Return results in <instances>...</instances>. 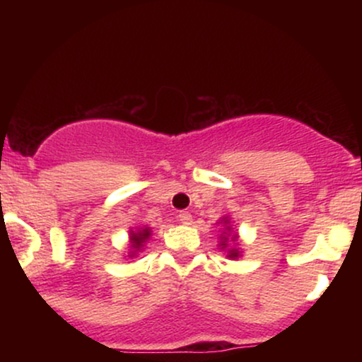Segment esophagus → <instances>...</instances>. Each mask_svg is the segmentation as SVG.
I'll use <instances>...</instances> for the list:
<instances>
[{
	"label": "esophagus",
	"instance_id": "34e87169",
	"mask_svg": "<svg viewBox=\"0 0 362 362\" xmlns=\"http://www.w3.org/2000/svg\"><path fill=\"white\" fill-rule=\"evenodd\" d=\"M178 221L182 224H190L192 223V216H190L189 211H180V213H178Z\"/></svg>",
	"mask_w": 362,
	"mask_h": 362
}]
</instances>
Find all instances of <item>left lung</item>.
I'll return each mask as SVG.
<instances>
[{"instance_id":"obj_1","label":"left lung","mask_w":362,"mask_h":362,"mask_svg":"<svg viewBox=\"0 0 362 362\" xmlns=\"http://www.w3.org/2000/svg\"><path fill=\"white\" fill-rule=\"evenodd\" d=\"M221 223L224 224V233L221 235V248L224 250V248H226L228 250V255L226 257H230V259H238L240 257V250L236 247H231V248H228V236H231V242L233 243H236V240H238V236H236V233L235 235H230L231 233V226H230V219L228 218H223L221 219Z\"/></svg>"}]
</instances>
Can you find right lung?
I'll return each instance as SVG.
<instances>
[{
    "label": "right lung",
    "instance_id": "add662e5",
    "mask_svg": "<svg viewBox=\"0 0 362 362\" xmlns=\"http://www.w3.org/2000/svg\"><path fill=\"white\" fill-rule=\"evenodd\" d=\"M129 236H131V248H132L131 255H129V257H134L136 253H138L141 248L144 247V243H146V240L149 238V236H151V230H149V228H146V226L139 228V230H136V231L131 230Z\"/></svg>",
    "mask_w": 362,
    "mask_h": 362
}]
</instances>
